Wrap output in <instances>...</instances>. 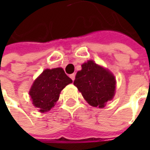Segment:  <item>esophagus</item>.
<instances>
[{
    "label": "esophagus",
    "mask_w": 150,
    "mask_h": 150,
    "mask_svg": "<svg viewBox=\"0 0 150 150\" xmlns=\"http://www.w3.org/2000/svg\"><path fill=\"white\" fill-rule=\"evenodd\" d=\"M70 78H71V79H72V81H74V79H75V74H74V73L71 74V75H70Z\"/></svg>",
    "instance_id": "esophagus-1"
}]
</instances>
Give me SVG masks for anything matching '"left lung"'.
I'll list each match as a JSON object with an SVG mask.
<instances>
[{"label": "left lung", "instance_id": "1", "mask_svg": "<svg viewBox=\"0 0 150 150\" xmlns=\"http://www.w3.org/2000/svg\"><path fill=\"white\" fill-rule=\"evenodd\" d=\"M73 84L93 107L103 108L115 94L116 80L113 74L92 60L82 65Z\"/></svg>", "mask_w": 150, "mask_h": 150}]
</instances>
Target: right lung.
I'll return each instance as SVG.
<instances>
[{
  "instance_id": "add662e5",
  "label": "right lung",
  "mask_w": 150,
  "mask_h": 150,
  "mask_svg": "<svg viewBox=\"0 0 150 150\" xmlns=\"http://www.w3.org/2000/svg\"><path fill=\"white\" fill-rule=\"evenodd\" d=\"M72 80L61 67L45 69L32 83L29 94L32 104L45 112L51 110L59 98L62 90Z\"/></svg>"
}]
</instances>
